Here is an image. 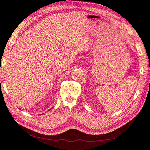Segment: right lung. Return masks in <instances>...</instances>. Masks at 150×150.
I'll return each instance as SVG.
<instances>
[{
	"label": "right lung",
	"instance_id": "obj_1",
	"mask_svg": "<svg viewBox=\"0 0 150 150\" xmlns=\"http://www.w3.org/2000/svg\"><path fill=\"white\" fill-rule=\"evenodd\" d=\"M50 109V110H51V109Z\"/></svg>",
	"mask_w": 150,
	"mask_h": 150
}]
</instances>
